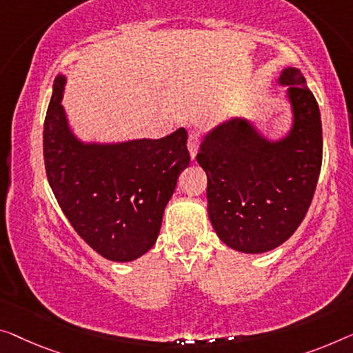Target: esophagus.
<instances>
[{
  "label": "esophagus",
  "instance_id": "esophagus-1",
  "mask_svg": "<svg viewBox=\"0 0 353 353\" xmlns=\"http://www.w3.org/2000/svg\"><path fill=\"white\" fill-rule=\"evenodd\" d=\"M199 144H201V138H199V134L198 133H190V136H188V150H190L192 159L196 157Z\"/></svg>",
  "mask_w": 353,
  "mask_h": 353
}]
</instances>
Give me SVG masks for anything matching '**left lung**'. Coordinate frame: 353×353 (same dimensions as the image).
Returning <instances> with one entry per match:
<instances>
[{
  "label": "left lung",
  "mask_w": 353,
  "mask_h": 353,
  "mask_svg": "<svg viewBox=\"0 0 353 353\" xmlns=\"http://www.w3.org/2000/svg\"><path fill=\"white\" fill-rule=\"evenodd\" d=\"M293 128L270 143L245 120H230L204 138L196 160L208 174V214L231 249L261 254L290 238L306 217L322 168L317 99L296 68L282 71Z\"/></svg>",
  "instance_id": "left-lung-1"
}]
</instances>
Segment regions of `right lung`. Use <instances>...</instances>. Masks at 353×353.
<instances>
[{"label":"right lung","instance_id":"1","mask_svg":"<svg viewBox=\"0 0 353 353\" xmlns=\"http://www.w3.org/2000/svg\"><path fill=\"white\" fill-rule=\"evenodd\" d=\"M65 77L54 82L44 120L49 185L76 233L104 259L131 261L152 249L177 177L190 163L187 131L161 139L82 144L61 106Z\"/></svg>","mask_w":353,"mask_h":353}]
</instances>
